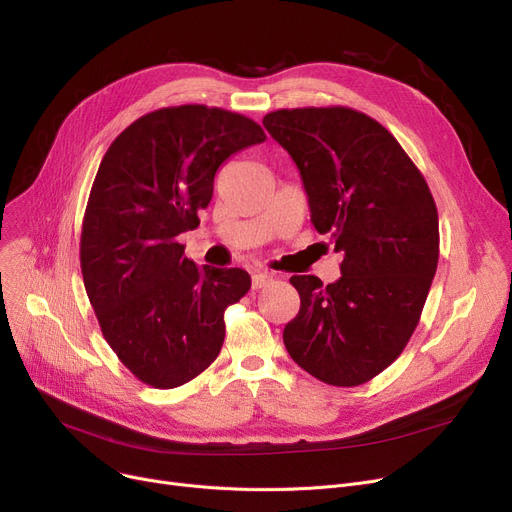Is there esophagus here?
<instances>
[{"instance_id": "34e87169", "label": "esophagus", "mask_w": 512, "mask_h": 512, "mask_svg": "<svg viewBox=\"0 0 512 512\" xmlns=\"http://www.w3.org/2000/svg\"><path fill=\"white\" fill-rule=\"evenodd\" d=\"M274 282V274H270V272H255L253 274V280H251V286H253V290H259V288H265V286H270Z\"/></svg>"}]
</instances>
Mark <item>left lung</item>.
<instances>
[{
    "instance_id": "8db88e82",
    "label": "left lung",
    "mask_w": 512,
    "mask_h": 512,
    "mask_svg": "<svg viewBox=\"0 0 512 512\" xmlns=\"http://www.w3.org/2000/svg\"><path fill=\"white\" fill-rule=\"evenodd\" d=\"M309 197L311 222L342 255L340 280L292 276L301 309L284 328L292 361L330 386H361L413 336L440 257L438 209L392 134L344 105L265 114Z\"/></svg>"
}]
</instances>
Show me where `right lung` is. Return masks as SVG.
Masks as SVG:
<instances>
[{
	"mask_svg": "<svg viewBox=\"0 0 512 512\" xmlns=\"http://www.w3.org/2000/svg\"><path fill=\"white\" fill-rule=\"evenodd\" d=\"M263 141L251 118L188 103L134 120L101 159L80 270L103 338L147 386L191 382L222 351L224 311L249 292L251 276L197 267L176 236L199 226L224 161Z\"/></svg>",
	"mask_w": 512,
	"mask_h": 512,
	"instance_id": "obj_1",
	"label": "right lung"
}]
</instances>
